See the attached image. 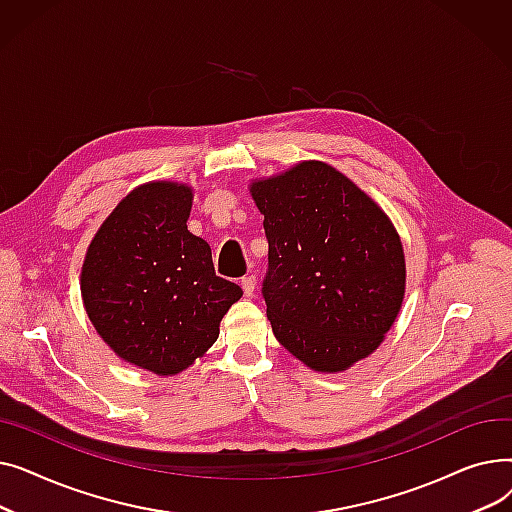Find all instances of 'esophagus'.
<instances>
[{
	"label": "esophagus",
	"mask_w": 512,
	"mask_h": 512,
	"mask_svg": "<svg viewBox=\"0 0 512 512\" xmlns=\"http://www.w3.org/2000/svg\"><path fill=\"white\" fill-rule=\"evenodd\" d=\"M240 286H242V292H245V297H253L257 280H255V276H245L240 280Z\"/></svg>",
	"instance_id": "obj_1"
}]
</instances>
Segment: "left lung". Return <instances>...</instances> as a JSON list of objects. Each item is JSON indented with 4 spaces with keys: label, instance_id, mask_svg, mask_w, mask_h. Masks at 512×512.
I'll use <instances>...</instances> for the list:
<instances>
[{
    "label": "left lung",
    "instance_id": "1",
    "mask_svg": "<svg viewBox=\"0 0 512 512\" xmlns=\"http://www.w3.org/2000/svg\"><path fill=\"white\" fill-rule=\"evenodd\" d=\"M270 270L274 336L313 371L338 373L384 342L405 299L407 265L384 209L324 161L253 180Z\"/></svg>",
    "mask_w": 512,
    "mask_h": 512
}]
</instances>
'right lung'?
Listing matches in <instances>:
<instances>
[{
    "label": "right lung",
    "mask_w": 512,
    "mask_h": 512,
    "mask_svg": "<svg viewBox=\"0 0 512 512\" xmlns=\"http://www.w3.org/2000/svg\"><path fill=\"white\" fill-rule=\"evenodd\" d=\"M188 184L153 180L132 191L95 232L80 270L93 328L126 363L176 375L220 336V321L242 297L213 272L207 242L188 232Z\"/></svg>",
    "instance_id": "right-lung-1"
}]
</instances>
